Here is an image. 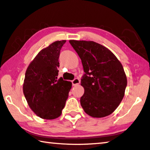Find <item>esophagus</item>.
Listing matches in <instances>:
<instances>
[{
	"label": "esophagus",
	"instance_id": "obj_1",
	"mask_svg": "<svg viewBox=\"0 0 150 150\" xmlns=\"http://www.w3.org/2000/svg\"><path fill=\"white\" fill-rule=\"evenodd\" d=\"M72 85H73V86H76V85L80 84V80L78 79V78H75L74 80H72Z\"/></svg>",
	"mask_w": 150,
	"mask_h": 150
}]
</instances>
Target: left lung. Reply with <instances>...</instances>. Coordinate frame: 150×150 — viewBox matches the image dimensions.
<instances>
[{"instance_id":"8db88e82","label":"left lung","mask_w":150,"mask_h":150,"mask_svg":"<svg viewBox=\"0 0 150 150\" xmlns=\"http://www.w3.org/2000/svg\"><path fill=\"white\" fill-rule=\"evenodd\" d=\"M80 57L85 74L80 104L87 115L101 118L113 112L125 95L127 76L113 53L93 41L70 40Z\"/></svg>"}]
</instances>
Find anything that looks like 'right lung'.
Here are the masks:
<instances>
[{"instance_id": "add662e5", "label": "right lung", "mask_w": 150, "mask_h": 150, "mask_svg": "<svg viewBox=\"0 0 150 150\" xmlns=\"http://www.w3.org/2000/svg\"><path fill=\"white\" fill-rule=\"evenodd\" d=\"M66 40L56 41L41 50L25 72L23 91L30 109L43 119H56L65 107L72 82L57 79L59 53Z\"/></svg>"}]
</instances>
